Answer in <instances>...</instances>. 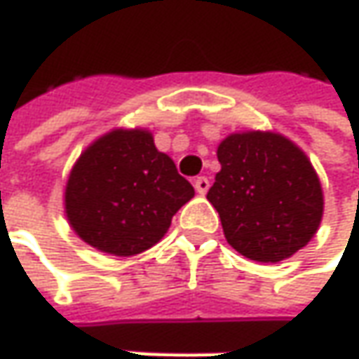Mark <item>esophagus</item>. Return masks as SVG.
<instances>
[{"label": "esophagus", "mask_w": 359, "mask_h": 359, "mask_svg": "<svg viewBox=\"0 0 359 359\" xmlns=\"http://www.w3.org/2000/svg\"><path fill=\"white\" fill-rule=\"evenodd\" d=\"M208 187H210V180L206 179V177H196V179H194V189H196L198 194H206Z\"/></svg>", "instance_id": "esophagus-1"}]
</instances>
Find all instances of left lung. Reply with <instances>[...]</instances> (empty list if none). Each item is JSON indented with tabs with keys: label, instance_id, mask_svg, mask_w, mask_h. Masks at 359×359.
I'll return each instance as SVG.
<instances>
[{
	"label": "left lung",
	"instance_id": "8db88e82",
	"mask_svg": "<svg viewBox=\"0 0 359 359\" xmlns=\"http://www.w3.org/2000/svg\"><path fill=\"white\" fill-rule=\"evenodd\" d=\"M206 194L230 246L256 262L290 258L314 238L324 192L302 149L272 130L232 133L217 149Z\"/></svg>",
	"mask_w": 359,
	"mask_h": 359
}]
</instances>
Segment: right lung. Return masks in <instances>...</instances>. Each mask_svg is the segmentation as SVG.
<instances>
[{
    "mask_svg": "<svg viewBox=\"0 0 359 359\" xmlns=\"http://www.w3.org/2000/svg\"><path fill=\"white\" fill-rule=\"evenodd\" d=\"M194 196L172 158L147 129H113L75 161L65 184V217L81 241L113 256H135L167 234Z\"/></svg>",
    "mask_w": 359,
    "mask_h": 359,
    "instance_id": "right-lung-1",
    "label": "right lung"
}]
</instances>
